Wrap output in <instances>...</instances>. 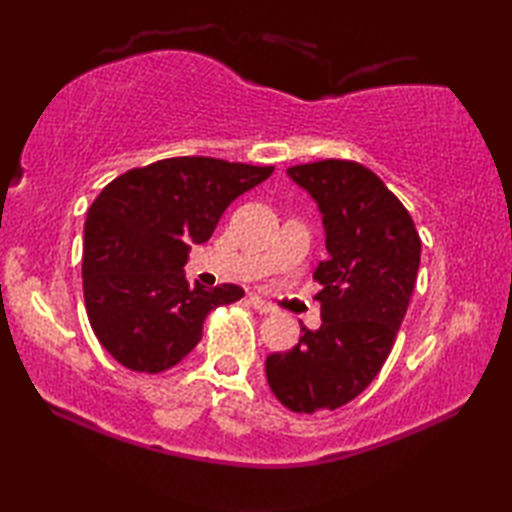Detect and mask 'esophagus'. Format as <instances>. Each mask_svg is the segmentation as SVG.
I'll list each match as a JSON object with an SVG mask.
<instances>
[{
  "mask_svg": "<svg viewBox=\"0 0 512 512\" xmlns=\"http://www.w3.org/2000/svg\"><path fill=\"white\" fill-rule=\"evenodd\" d=\"M248 302H250V307L257 309V311H262V314H275V307L271 305V302H266L264 298L255 296V293H250Z\"/></svg>",
  "mask_w": 512,
  "mask_h": 512,
  "instance_id": "34e87169",
  "label": "esophagus"
}]
</instances>
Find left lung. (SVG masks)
Listing matches in <instances>:
<instances>
[{
    "instance_id": "obj_1",
    "label": "left lung",
    "mask_w": 512,
    "mask_h": 512,
    "mask_svg": "<svg viewBox=\"0 0 512 512\" xmlns=\"http://www.w3.org/2000/svg\"><path fill=\"white\" fill-rule=\"evenodd\" d=\"M323 212L329 259L320 262V325L268 354L266 379L287 409L334 411L368 388L393 350L420 266V235L377 173L352 160L287 169Z\"/></svg>"
}]
</instances>
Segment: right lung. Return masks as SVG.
Wrapping results in <instances>:
<instances>
[{"instance_id": "1", "label": "right lung", "mask_w": 512, "mask_h": 512, "mask_svg": "<svg viewBox=\"0 0 512 512\" xmlns=\"http://www.w3.org/2000/svg\"><path fill=\"white\" fill-rule=\"evenodd\" d=\"M273 167L203 155L158 160L121 173L85 219L83 296L90 325L112 359L135 372L169 370L203 336L212 309L244 298L237 284L207 291L185 277L192 244H203L237 196Z\"/></svg>"}]
</instances>
